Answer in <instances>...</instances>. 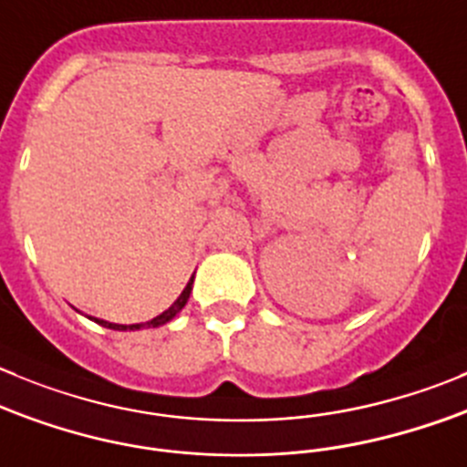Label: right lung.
<instances>
[{
	"mask_svg": "<svg viewBox=\"0 0 467 467\" xmlns=\"http://www.w3.org/2000/svg\"><path fill=\"white\" fill-rule=\"evenodd\" d=\"M192 282H194V275H192V277H190L188 286L183 288V293H181V296L176 297L174 305H171L170 309H164V312L160 314V317L150 318V321H146V323H132V326H119V323L103 321V318H93V317H88V318H93V321L100 323V326H103V327H109V330H140V327H160V326H164V323H170L171 318H174L176 314H179L181 309L185 307V303H188L190 293H192Z\"/></svg>",
	"mask_w": 467,
	"mask_h": 467,
	"instance_id": "add662e5",
	"label": "right lung"
}]
</instances>
